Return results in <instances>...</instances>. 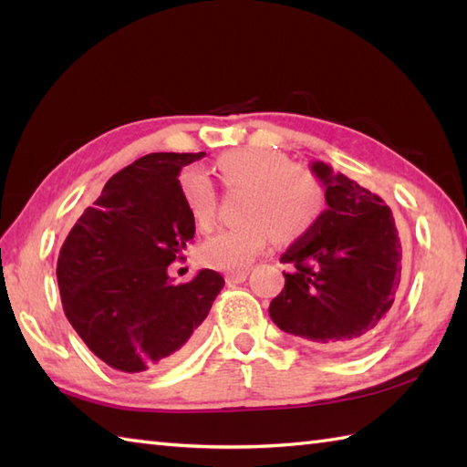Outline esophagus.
I'll return each mask as SVG.
<instances>
[{
	"label": "esophagus",
	"mask_w": 467,
	"mask_h": 467,
	"mask_svg": "<svg viewBox=\"0 0 467 467\" xmlns=\"http://www.w3.org/2000/svg\"><path fill=\"white\" fill-rule=\"evenodd\" d=\"M246 276H249V271H246V269H243V271H231V273H226V283L228 285L243 283Z\"/></svg>",
	"instance_id": "obj_1"
}]
</instances>
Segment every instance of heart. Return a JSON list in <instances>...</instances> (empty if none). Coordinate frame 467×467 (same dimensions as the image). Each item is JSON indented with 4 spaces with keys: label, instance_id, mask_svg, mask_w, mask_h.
Masks as SVG:
<instances>
[{
    "label": "heart",
    "instance_id": "obj_1",
    "mask_svg": "<svg viewBox=\"0 0 467 467\" xmlns=\"http://www.w3.org/2000/svg\"><path fill=\"white\" fill-rule=\"evenodd\" d=\"M218 172L228 188L244 191V223L208 236L198 259L208 269L243 271L275 239L291 244L305 239L325 211V188L306 168L295 166L269 148H239L218 158ZM181 192L198 226H211L216 214V188L201 168L181 174Z\"/></svg>",
    "mask_w": 467,
    "mask_h": 467
}]
</instances>
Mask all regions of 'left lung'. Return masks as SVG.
I'll return each mask as SVG.
<instances>
[{"label": "left lung", "instance_id": "8db88e82", "mask_svg": "<svg viewBox=\"0 0 467 467\" xmlns=\"http://www.w3.org/2000/svg\"><path fill=\"white\" fill-rule=\"evenodd\" d=\"M327 211L281 263L285 289L271 301L273 323L311 345L357 343L391 309L401 279L395 218L379 196L325 162L311 164Z\"/></svg>", "mask_w": 467, "mask_h": 467}]
</instances>
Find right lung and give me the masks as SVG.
Returning a JSON list of instances; mask_svg holds the SVG:
<instances>
[{"instance_id":"1","label":"right lung","mask_w":467,"mask_h":467,"mask_svg":"<svg viewBox=\"0 0 467 467\" xmlns=\"http://www.w3.org/2000/svg\"><path fill=\"white\" fill-rule=\"evenodd\" d=\"M202 156L154 152L122 168L59 249L56 275L67 321L118 371H156L184 357L224 286L211 269L181 285L168 276V265L182 259L194 236L178 174Z\"/></svg>"}]
</instances>
